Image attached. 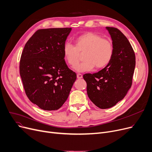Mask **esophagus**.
Listing matches in <instances>:
<instances>
[{
	"instance_id": "esophagus-1",
	"label": "esophagus",
	"mask_w": 152,
	"mask_h": 152,
	"mask_svg": "<svg viewBox=\"0 0 152 152\" xmlns=\"http://www.w3.org/2000/svg\"><path fill=\"white\" fill-rule=\"evenodd\" d=\"M77 78H78V79H80V78H82L83 77L82 75L80 74H77Z\"/></svg>"
}]
</instances>
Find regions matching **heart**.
<instances>
[{
    "label": "heart",
    "mask_w": 152,
    "mask_h": 152,
    "mask_svg": "<svg viewBox=\"0 0 152 152\" xmlns=\"http://www.w3.org/2000/svg\"><path fill=\"white\" fill-rule=\"evenodd\" d=\"M75 46L66 42L62 49L63 55L67 64L71 67L76 66L84 54V61L75 69L77 72H87L102 69L109 64L113 57V42L102 36L93 32H86L79 36L75 41Z\"/></svg>",
    "instance_id": "obj_1"
}]
</instances>
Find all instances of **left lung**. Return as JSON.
<instances>
[{"mask_svg":"<svg viewBox=\"0 0 152 152\" xmlns=\"http://www.w3.org/2000/svg\"><path fill=\"white\" fill-rule=\"evenodd\" d=\"M114 46L111 62L95 74H85L90 99L100 109H107L123 99L132 86L135 56L127 38L119 30L106 27Z\"/></svg>","mask_w":152,"mask_h":152,"instance_id":"obj_1","label":"left lung"}]
</instances>
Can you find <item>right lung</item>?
<instances>
[{"label": "right lung", "mask_w": 152, "mask_h": 152, "mask_svg": "<svg viewBox=\"0 0 152 152\" xmlns=\"http://www.w3.org/2000/svg\"><path fill=\"white\" fill-rule=\"evenodd\" d=\"M71 28L41 29L26 42L20 61L25 93L43 110L59 109L77 75L65 61L62 49Z\"/></svg>", "instance_id": "obj_1"}]
</instances>
